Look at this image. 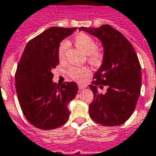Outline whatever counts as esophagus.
I'll list each match as a JSON object with an SVG mask.
<instances>
[{
    "label": "esophagus",
    "instance_id": "1",
    "mask_svg": "<svg viewBox=\"0 0 156 156\" xmlns=\"http://www.w3.org/2000/svg\"><path fill=\"white\" fill-rule=\"evenodd\" d=\"M78 87L80 90H83L86 88V85H83V84H78Z\"/></svg>",
    "mask_w": 156,
    "mask_h": 156
}]
</instances>
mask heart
I'll return each instance as SVG.
<instances>
[{"instance_id":"obj_1","label":"heart","mask_w":156,"mask_h":156,"mask_svg":"<svg viewBox=\"0 0 156 156\" xmlns=\"http://www.w3.org/2000/svg\"><path fill=\"white\" fill-rule=\"evenodd\" d=\"M73 42L77 47L80 49L84 53L88 55V61L93 65H98L101 62L103 54L99 51L96 42L91 36L86 33H78L74 36ZM68 48V42L62 41L58 50V57L60 61H63L66 56V50ZM90 73L87 67L71 66L68 69V75L77 81H82Z\"/></svg>"}]
</instances>
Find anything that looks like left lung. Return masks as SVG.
<instances>
[{"mask_svg":"<svg viewBox=\"0 0 156 156\" xmlns=\"http://www.w3.org/2000/svg\"><path fill=\"white\" fill-rule=\"evenodd\" d=\"M79 30L97 37L104 49L101 66L89 86L94 94L90 116L102 126L122 125L133 114L140 94L141 67L137 55L131 43L110 25ZM104 87L106 93H100Z\"/></svg>","mask_w":156,"mask_h":156,"instance_id":"left-lung-1","label":"left lung"}]
</instances>
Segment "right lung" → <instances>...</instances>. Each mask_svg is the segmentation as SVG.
<instances>
[{
    "instance_id": "1",
    "label": "right lung",
    "mask_w": 156,
    "mask_h": 156,
    "mask_svg": "<svg viewBox=\"0 0 156 156\" xmlns=\"http://www.w3.org/2000/svg\"><path fill=\"white\" fill-rule=\"evenodd\" d=\"M51 27L30 40L17 66L15 80L21 111L32 126L53 129L66 122L68 104L78 91L76 82H53L52 69L59 64L60 43L76 30Z\"/></svg>"
}]
</instances>
